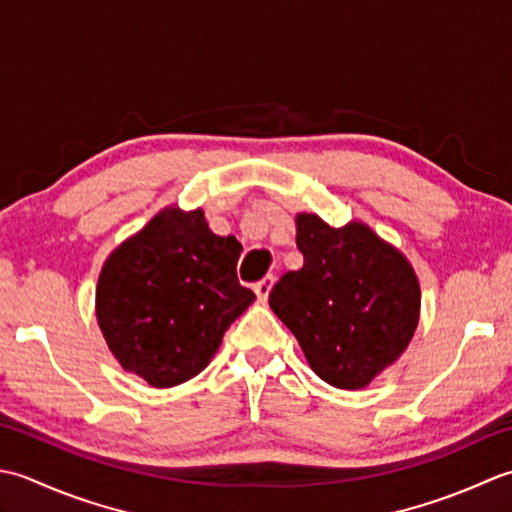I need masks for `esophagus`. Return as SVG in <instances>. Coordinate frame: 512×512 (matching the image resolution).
<instances>
[{
	"label": "esophagus",
	"instance_id": "1",
	"mask_svg": "<svg viewBox=\"0 0 512 512\" xmlns=\"http://www.w3.org/2000/svg\"><path fill=\"white\" fill-rule=\"evenodd\" d=\"M274 280H276L274 276H265L263 280H258V283L254 285V291H256L260 302H265L269 298V291H271V287H274Z\"/></svg>",
	"mask_w": 512,
	"mask_h": 512
}]
</instances>
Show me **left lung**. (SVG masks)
<instances>
[{"label":"left lung","instance_id":"1","mask_svg":"<svg viewBox=\"0 0 512 512\" xmlns=\"http://www.w3.org/2000/svg\"><path fill=\"white\" fill-rule=\"evenodd\" d=\"M296 245L305 263L278 280L269 307L318 378L338 389L367 387L413 338L415 271L400 249L358 221L331 227L316 214H298Z\"/></svg>","mask_w":512,"mask_h":512}]
</instances>
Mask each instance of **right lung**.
<instances>
[{
	"mask_svg": "<svg viewBox=\"0 0 512 512\" xmlns=\"http://www.w3.org/2000/svg\"><path fill=\"white\" fill-rule=\"evenodd\" d=\"M241 252L234 236L207 227L203 210L179 207L114 249L99 274L97 322L121 367L156 389L201 373L256 298L236 278Z\"/></svg>",
	"mask_w": 512,
	"mask_h": 512,
	"instance_id": "1",
	"label": "right lung"
}]
</instances>
